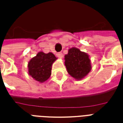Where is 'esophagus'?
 Instances as JSON below:
<instances>
[{
    "instance_id": "34e87169",
    "label": "esophagus",
    "mask_w": 123,
    "mask_h": 123,
    "mask_svg": "<svg viewBox=\"0 0 123 123\" xmlns=\"http://www.w3.org/2000/svg\"><path fill=\"white\" fill-rule=\"evenodd\" d=\"M56 55L59 58H62V57H63V54H62V53L61 52H57L56 54Z\"/></svg>"
}]
</instances>
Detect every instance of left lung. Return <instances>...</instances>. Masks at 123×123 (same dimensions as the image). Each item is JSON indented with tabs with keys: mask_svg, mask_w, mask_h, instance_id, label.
Listing matches in <instances>:
<instances>
[{
	"mask_svg": "<svg viewBox=\"0 0 123 123\" xmlns=\"http://www.w3.org/2000/svg\"><path fill=\"white\" fill-rule=\"evenodd\" d=\"M65 66L68 73L76 80H81L91 70L90 60L86 53L76 48L69 50L65 55Z\"/></svg>",
	"mask_w": 123,
	"mask_h": 123,
	"instance_id": "obj_1",
	"label": "left lung"
}]
</instances>
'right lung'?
I'll use <instances>...</instances> for the list:
<instances>
[{
  "mask_svg": "<svg viewBox=\"0 0 123 123\" xmlns=\"http://www.w3.org/2000/svg\"><path fill=\"white\" fill-rule=\"evenodd\" d=\"M52 53L38 52L28 63L29 74L35 80L44 82L51 74L52 65L56 59Z\"/></svg>",
  "mask_w": 123,
  "mask_h": 123,
  "instance_id": "obj_1",
  "label": "right lung"
}]
</instances>
